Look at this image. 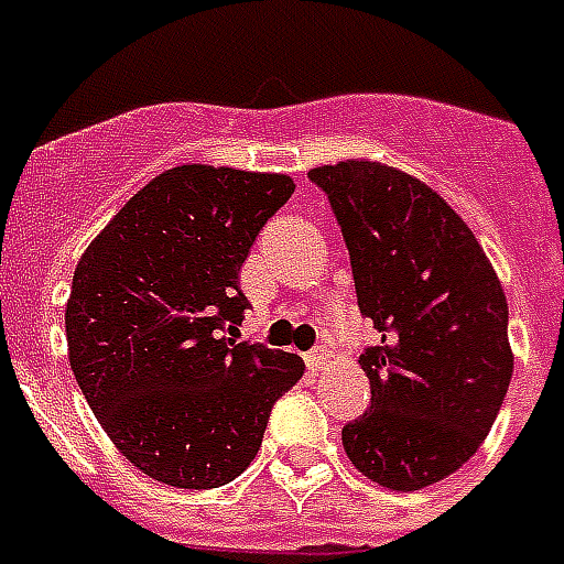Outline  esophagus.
Masks as SVG:
<instances>
[{"mask_svg": "<svg viewBox=\"0 0 564 564\" xmlns=\"http://www.w3.org/2000/svg\"><path fill=\"white\" fill-rule=\"evenodd\" d=\"M304 362H307L310 371H322L327 362V351L325 348H313V351L304 354Z\"/></svg>", "mask_w": 564, "mask_h": 564, "instance_id": "obj_1", "label": "esophagus"}]
</instances>
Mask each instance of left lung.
Wrapping results in <instances>:
<instances>
[{
	"label": "left lung",
	"mask_w": 564,
	"mask_h": 564,
	"mask_svg": "<svg viewBox=\"0 0 564 564\" xmlns=\"http://www.w3.org/2000/svg\"><path fill=\"white\" fill-rule=\"evenodd\" d=\"M351 254L357 304L380 334L360 357L371 406L343 427L371 482L415 491L477 454L512 377L509 307L471 228L415 175L377 161L310 170Z\"/></svg>",
	"instance_id": "left-lung-1"
}]
</instances>
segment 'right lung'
<instances>
[{
    "label": "right lung",
    "mask_w": 564,
    "mask_h": 564,
    "mask_svg": "<svg viewBox=\"0 0 564 564\" xmlns=\"http://www.w3.org/2000/svg\"><path fill=\"white\" fill-rule=\"evenodd\" d=\"M295 193L290 175L187 163L161 172L82 254L66 301L69 366L96 419L152 480L216 489L246 471L299 354L228 339L239 269Z\"/></svg>",
    "instance_id": "1"
}]
</instances>
